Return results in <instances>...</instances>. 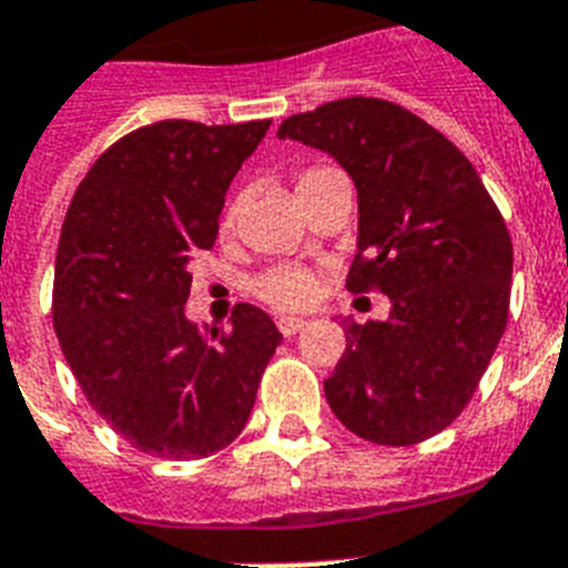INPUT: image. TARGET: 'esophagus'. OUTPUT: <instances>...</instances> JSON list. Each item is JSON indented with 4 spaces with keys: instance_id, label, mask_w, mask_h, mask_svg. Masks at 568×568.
<instances>
[{
    "instance_id": "34e87169",
    "label": "esophagus",
    "mask_w": 568,
    "mask_h": 568,
    "mask_svg": "<svg viewBox=\"0 0 568 568\" xmlns=\"http://www.w3.org/2000/svg\"><path fill=\"white\" fill-rule=\"evenodd\" d=\"M276 328H280L285 337H292L306 328V321H303V317H276Z\"/></svg>"
}]
</instances>
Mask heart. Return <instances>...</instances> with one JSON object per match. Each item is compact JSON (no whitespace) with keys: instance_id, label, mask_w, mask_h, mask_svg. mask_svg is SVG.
Returning a JSON list of instances; mask_svg holds the SVG:
<instances>
[{"instance_id":"b5f03b06","label":"heart","mask_w":568,"mask_h":568,"mask_svg":"<svg viewBox=\"0 0 568 568\" xmlns=\"http://www.w3.org/2000/svg\"><path fill=\"white\" fill-rule=\"evenodd\" d=\"M312 173H321V170H312ZM233 213H236V207H231L227 222L233 219ZM256 294L276 308H300L314 297V276L303 268H274L256 280Z\"/></svg>"}]
</instances>
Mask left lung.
Segmentation results:
<instances>
[{"mask_svg": "<svg viewBox=\"0 0 568 568\" xmlns=\"http://www.w3.org/2000/svg\"><path fill=\"white\" fill-rule=\"evenodd\" d=\"M276 138L328 152L355 181L346 288L389 297L387 321H346L328 407L375 445L436 436L470 402L508 321L514 247L497 204L442 132L389 100H332L285 118Z\"/></svg>", "mask_w": 568, "mask_h": 568, "instance_id": "1", "label": "left lung"}]
</instances>
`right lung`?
<instances>
[{
	"label": "right lung",
	"mask_w": 568,
	"mask_h": 568,
	"mask_svg": "<svg viewBox=\"0 0 568 568\" xmlns=\"http://www.w3.org/2000/svg\"><path fill=\"white\" fill-rule=\"evenodd\" d=\"M271 121H161L109 146L65 213L54 332L85 398L132 447L202 459L245 427L283 335L251 303L227 328L187 321V265L211 251L225 193Z\"/></svg>",
	"instance_id": "right-lung-1"
}]
</instances>
